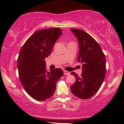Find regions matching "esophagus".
Returning a JSON list of instances; mask_svg holds the SVG:
<instances>
[{
  "mask_svg": "<svg viewBox=\"0 0 124 124\" xmlns=\"http://www.w3.org/2000/svg\"><path fill=\"white\" fill-rule=\"evenodd\" d=\"M63 73H64V74L65 75H70V72H68V71H66V70H63Z\"/></svg>",
  "mask_w": 124,
  "mask_h": 124,
  "instance_id": "obj_1",
  "label": "esophagus"
}]
</instances>
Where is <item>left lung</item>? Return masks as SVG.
I'll return each instance as SVG.
<instances>
[{"instance_id": "8db88e82", "label": "left lung", "mask_w": 124, "mask_h": 124, "mask_svg": "<svg viewBox=\"0 0 124 124\" xmlns=\"http://www.w3.org/2000/svg\"><path fill=\"white\" fill-rule=\"evenodd\" d=\"M78 40L79 51L78 61L82 64L80 77L75 72L76 81L70 87L77 97L85 100L91 97L101 86L106 76V57L101 47L91 35L85 31L70 28Z\"/></svg>"}]
</instances>
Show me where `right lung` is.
Instances as JSON below:
<instances>
[{
    "mask_svg": "<svg viewBox=\"0 0 124 124\" xmlns=\"http://www.w3.org/2000/svg\"><path fill=\"white\" fill-rule=\"evenodd\" d=\"M58 28L38 31L27 39L17 59L18 75L25 91L38 101L51 97L56 84L63 75L60 68L48 72L45 58L51 54L56 40L62 34Z\"/></svg>",
    "mask_w": 124,
    "mask_h": 124,
    "instance_id": "1",
    "label": "right lung"
}]
</instances>
